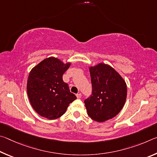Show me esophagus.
<instances>
[{
  "label": "esophagus",
  "instance_id": "obj_1",
  "mask_svg": "<svg viewBox=\"0 0 157 157\" xmlns=\"http://www.w3.org/2000/svg\"><path fill=\"white\" fill-rule=\"evenodd\" d=\"M76 96L78 98H80L82 97V94H80V93H79V94H77Z\"/></svg>",
  "mask_w": 157,
  "mask_h": 157
}]
</instances>
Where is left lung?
Here are the masks:
<instances>
[{"label":"left lung","instance_id":"left-lung-1","mask_svg":"<svg viewBox=\"0 0 157 157\" xmlns=\"http://www.w3.org/2000/svg\"><path fill=\"white\" fill-rule=\"evenodd\" d=\"M92 94L84 100L90 118L105 122L113 118L123 109L127 98L125 81L113 68L100 63L89 67Z\"/></svg>","mask_w":157,"mask_h":157}]
</instances>
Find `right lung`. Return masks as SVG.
I'll return each instance as SVG.
<instances>
[{
  "label": "right lung",
  "mask_w": 157,
  "mask_h": 157,
  "mask_svg": "<svg viewBox=\"0 0 157 157\" xmlns=\"http://www.w3.org/2000/svg\"><path fill=\"white\" fill-rule=\"evenodd\" d=\"M71 66L50 57L38 63L30 72L27 93L32 107L41 116L54 120L66 112L70 103L77 99L70 92L62 76Z\"/></svg>",
  "instance_id": "1"
}]
</instances>
